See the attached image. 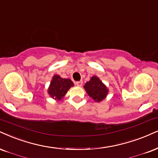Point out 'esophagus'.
Masks as SVG:
<instances>
[{"mask_svg": "<svg viewBox=\"0 0 158 158\" xmlns=\"http://www.w3.org/2000/svg\"><path fill=\"white\" fill-rule=\"evenodd\" d=\"M76 85H77V86H82V85H83V81H77V82H76Z\"/></svg>", "mask_w": 158, "mask_h": 158, "instance_id": "34e87169", "label": "esophagus"}]
</instances>
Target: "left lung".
Here are the masks:
<instances>
[{
	"mask_svg": "<svg viewBox=\"0 0 158 158\" xmlns=\"http://www.w3.org/2000/svg\"><path fill=\"white\" fill-rule=\"evenodd\" d=\"M83 88L89 97L97 102H102L108 94V89L96 75L92 76L89 81L85 83Z\"/></svg>",
	"mask_w": 158,
	"mask_h": 158,
	"instance_id": "obj_1",
	"label": "left lung"
}]
</instances>
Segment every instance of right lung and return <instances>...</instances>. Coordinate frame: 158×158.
<instances>
[{"mask_svg": "<svg viewBox=\"0 0 158 158\" xmlns=\"http://www.w3.org/2000/svg\"><path fill=\"white\" fill-rule=\"evenodd\" d=\"M74 83L69 78H62L61 76L54 75L48 89V93L54 100L60 101L63 100L69 89L73 87Z\"/></svg>", "mask_w": 158, "mask_h": 158, "instance_id": "right-lung-1", "label": "right lung"}]
</instances>
